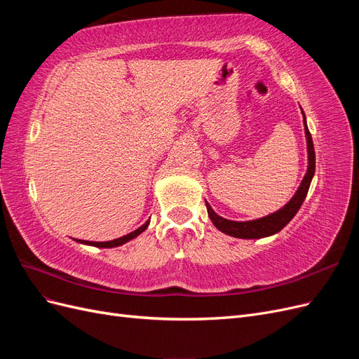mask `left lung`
I'll return each instance as SVG.
<instances>
[{"mask_svg": "<svg viewBox=\"0 0 359 359\" xmlns=\"http://www.w3.org/2000/svg\"><path fill=\"white\" fill-rule=\"evenodd\" d=\"M304 115V112H302ZM304 130H306V136H307V149H309V169L306 177H304L299 189L297 190L295 196H293L281 210L277 212L269 214L266 217H262V219L252 220V222H232V220H226L223 217L217 215L214 210L210 206V203L206 202V210H208V215L214 226L223 233H227L235 238H244V240H255V238H264L274 235L280 232L283 227L295 217L298 210L301 208V205L306 199L309 189H310V182L314 175V169H316V156H314V147H313V139L309 132V127L306 123V116H304Z\"/></svg>", "mask_w": 359, "mask_h": 359, "instance_id": "1", "label": "left lung"}]
</instances>
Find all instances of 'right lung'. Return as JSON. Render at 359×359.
<instances>
[{"label":"right lung","instance_id":"add662e5","mask_svg":"<svg viewBox=\"0 0 359 359\" xmlns=\"http://www.w3.org/2000/svg\"><path fill=\"white\" fill-rule=\"evenodd\" d=\"M148 224H149V220L145 223V224H142L139 227V229H136L135 232H130L128 235H126V236H121V238H116V240H114V241H104V243H94V241H81L79 240V243H83V244H88V245H94V247H103V248H111V247H118V245H121V244H124V243H127V241H130V240H133V238H136L137 235H140L142 233L147 227H148Z\"/></svg>","mask_w":359,"mask_h":359}]
</instances>
